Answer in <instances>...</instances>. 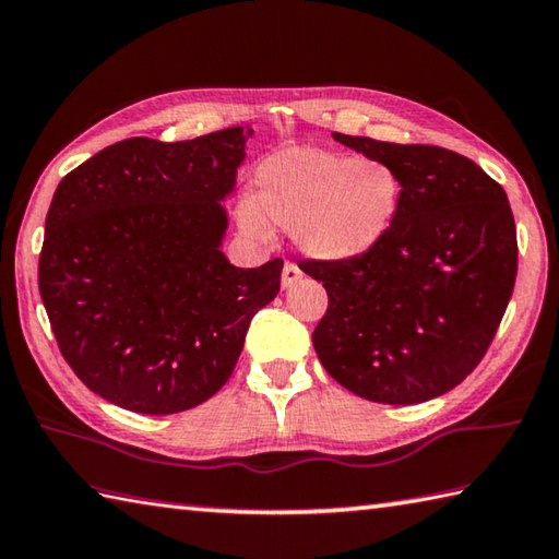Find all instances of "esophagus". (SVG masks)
<instances>
[{"mask_svg":"<svg viewBox=\"0 0 559 559\" xmlns=\"http://www.w3.org/2000/svg\"><path fill=\"white\" fill-rule=\"evenodd\" d=\"M301 280V270L294 265V262H284V267H282V287L287 289V287H292V284H297Z\"/></svg>","mask_w":559,"mask_h":559,"instance_id":"obj_1","label":"esophagus"}]
</instances>
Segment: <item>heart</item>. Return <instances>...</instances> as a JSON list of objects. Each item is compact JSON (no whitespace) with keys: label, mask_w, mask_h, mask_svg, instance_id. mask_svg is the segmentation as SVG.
<instances>
[{"label":"heart","mask_w":559,"mask_h":559,"mask_svg":"<svg viewBox=\"0 0 559 559\" xmlns=\"http://www.w3.org/2000/svg\"><path fill=\"white\" fill-rule=\"evenodd\" d=\"M255 187V202L238 209L240 226L252 236H267V218L287 226L304 255L319 262L372 252L402 204V177L392 165L319 148L270 155Z\"/></svg>","instance_id":"b5f03b06"}]
</instances>
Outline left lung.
Returning <instances> with one entry per match:
<instances>
[{"instance_id": "left-lung-1", "label": "left lung", "mask_w": 559, "mask_h": 559, "mask_svg": "<svg viewBox=\"0 0 559 559\" xmlns=\"http://www.w3.org/2000/svg\"><path fill=\"white\" fill-rule=\"evenodd\" d=\"M402 177V204L372 252L299 260L329 292L313 329L321 365L377 404H420L481 362L513 294L519 243L507 192L469 157L333 133Z\"/></svg>"}]
</instances>
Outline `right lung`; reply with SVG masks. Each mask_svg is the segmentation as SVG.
<instances>
[{
	"mask_svg": "<svg viewBox=\"0 0 559 559\" xmlns=\"http://www.w3.org/2000/svg\"><path fill=\"white\" fill-rule=\"evenodd\" d=\"M252 131L126 139L62 177L46 216L38 289L84 386L135 414H180L228 382L248 325L277 297L282 258L221 252Z\"/></svg>",
	"mask_w": 559,
	"mask_h": 559,
	"instance_id": "add662e5",
	"label": "right lung"
}]
</instances>
